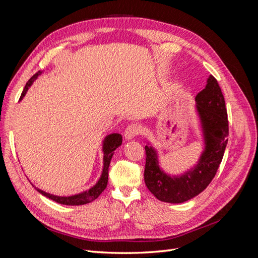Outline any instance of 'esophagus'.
Listing matches in <instances>:
<instances>
[{
	"mask_svg": "<svg viewBox=\"0 0 258 258\" xmlns=\"http://www.w3.org/2000/svg\"><path fill=\"white\" fill-rule=\"evenodd\" d=\"M140 132H141V127H140L137 123H131L126 129H124L123 134H124V138L130 140L132 138L139 136Z\"/></svg>",
	"mask_w": 258,
	"mask_h": 258,
	"instance_id": "obj_1",
	"label": "esophagus"
}]
</instances>
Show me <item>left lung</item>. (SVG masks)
Listing matches in <instances>:
<instances>
[{"label":"left lung","instance_id":"obj_1","mask_svg":"<svg viewBox=\"0 0 258 258\" xmlns=\"http://www.w3.org/2000/svg\"><path fill=\"white\" fill-rule=\"evenodd\" d=\"M196 102L206 139V151L196 168L181 177H170L160 170L156 152L145 146V185L160 201L181 204L197 196L212 182L222 162L229 127L225 99L214 76L209 77L206 88L197 95Z\"/></svg>","mask_w":258,"mask_h":258}]
</instances>
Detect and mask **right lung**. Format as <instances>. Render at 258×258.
Instances as JSON below:
<instances>
[{
    "label": "right lung",
    "mask_w": 258,
    "mask_h": 258,
    "mask_svg": "<svg viewBox=\"0 0 258 258\" xmlns=\"http://www.w3.org/2000/svg\"><path fill=\"white\" fill-rule=\"evenodd\" d=\"M41 74V71H38L37 73H35L31 79L28 81V83L26 84L25 88L22 90V93L20 96V100L25 97L26 92L28 90V88L30 87L32 83L34 82V80L36 77ZM122 142V138L119 134H112L110 136H107L106 139L104 140V144H103V152H104V167H103V172L102 175H101L99 182L90 188L88 191H85L79 195H74V196H70V197H59V196H53V195L45 192L41 189L36 190L38 192H41L42 195H44L45 197H47L53 201L58 202V204L61 205H67V206H81V205H86L89 204V202L93 201L95 199H97L101 192H102L107 186V179H108V167H110L111 163V159L113 157L114 151L116 150L117 147L121 145Z\"/></svg>",
    "instance_id": "1"
}]
</instances>
